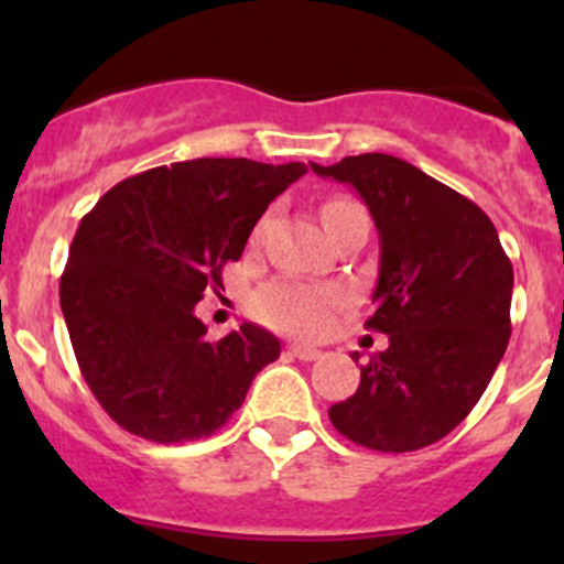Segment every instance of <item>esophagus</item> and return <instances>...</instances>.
Segmentation results:
<instances>
[{
    "label": "esophagus",
    "instance_id": "esophagus-1",
    "mask_svg": "<svg viewBox=\"0 0 564 564\" xmlns=\"http://www.w3.org/2000/svg\"><path fill=\"white\" fill-rule=\"evenodd\" d=\"M289 355H294V357H297V360L311 362V360H318V357H322V351L314 349V346H300V344H294V346H289Z\"/></svg>",
    "mask_w": 564,
    "mask_h": 564
}]
</instances>
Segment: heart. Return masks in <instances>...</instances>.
I'll return each mask as SVG.
<instances>
[{
	"label": "heart",
	"instance_id": "1",
	"mask_svg": "<svg viewBox=\"0 0 564 564\" xmlns=\"http://www.w3.org/2000/svg\"><path fill=\"white\" fill-rule=\"evenodd\" d=\"M349 213H362L360 204L349 202V198H329L322 207L324 229L335 224L338 218ZM261 231H264V220H259L250 235V242H259ZM346 294L344 289L327 286V283H305L292 281V278H278L261 286L253 294V314L259 322L270 324V327L281 329V333L303 335V338H316L333 322L335 311L344 305Z\"/></svg>",
	"mask_w": 564,
	"mask_h": 564
}]
</instances>
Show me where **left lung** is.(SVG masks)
<instances>
[{
	"label": "left lung",
	"mask_w": 564,
	"mask_h": 564,
	"mask_svg": "<svg viewBox=\"0 0 564 564\" xmlns=\"http://www.w3.org/2000/svg\"><path fill=\"white\" fill-rule=\"evenodd\" d=\"M311 169L355 187L377 224L366 327L390 340L360 366L355 395L329 406V423L379 453L434 445L480 401L508 349L513 264L475 202L401 158L366 152Z\"/></svg>",
	"instance_id": "obj_1"
}]
</instances>
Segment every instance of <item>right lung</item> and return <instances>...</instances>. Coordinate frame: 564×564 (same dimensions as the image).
Returning <instances> with one entry per match:
<instances>
[{
    "mask_svg": "<svg viewBox=\"0 0 564 564\" xmlns=\"http://www.w3.org/2000/svg\"><path fill=\"white\" fill-rule=\"evenodd\" d=\"M305 172L198 158L128 176L84 215L59 303L82 377L124 431L161 445L215 434L278 360L281 340L250 322L209 340L196 303Z\"/></svg>",
    "mask_w": 564,
    "mask_h": 564,
    "instance_id": "obj_1",
    "label": "right lung"
}]
</instances>
